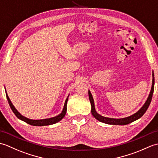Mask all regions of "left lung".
Instances as JSON below:
<instances>
[{"label": "left lung", "mask_w": 158, "mask_h": 158, "mask_svg": "<svg viewBox=\"0 0 158 158\" xmlns=\"http://www.w3.org/2000/svg\"><path fill=\"white\" fill-rule=\"evenodd\" d=\"M152 76H153L152 86V89H151L150 93L149 94V97L148 98V99H147L146 102L145 103V104L143 105V107L140 109L136 113L131 115V116H128L124 118H120V119L110 118H106V117L102 116V115H101L98 113H97L95 108H94V103L93 96L92 94H91L90 90H89V100L91 104V113H92V115L94 117V118H96L97 120H99V122H103V123H106L107 124H113V125H126V124H128L130 123H131V122H134L136 120H138V119L142 117L143 115L145 113V111L148 109L149 105L151 103V101H152V96H153V90H154V82H155V80H154L153 72L152 73Z\"/></svg>", "instance_id": "1"}]
</instances>
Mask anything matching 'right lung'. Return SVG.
I'll use <instances>...</instances> for the list:
<instances>
[{
  "mask_svg": "<svg viewBox=\"0 0 158 158\" xmlns=\"http://www.w3.org/2000/svg\"><path fill=\"white\" fill-rule=\"evenodd\" d=\"M5 90H6V89H5ZM6 99H7V101L9 102L10 109L12 110L14 114H15L16 116L19 119V120L25 122L27 124H29L30 125L36 126V127H41V126H47V125L54 124L60 120H61L62 119L64 118V116L65 115V114H66V111H67V102L68 100L69 95L65 101L64 109H63V111L60 114L57 115V116L53 117V118L43 119V120H31V119L24 117L23 115H22L20 113H19V111L16 110L15 107H14L13 103H11V101H10V99L8 97V94H7V93H6Z\"/></svg>",
  "mask_w": 158,
  "mask_h": 158,
  "instance_id": "obj_1",
  "label": "right lung"
}]
</instances>
